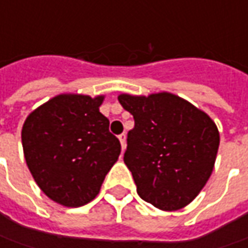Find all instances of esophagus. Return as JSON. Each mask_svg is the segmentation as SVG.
Listing matches in <instances>:
<instances>
[{
    "label": "esophagus",
    "instance_id": "esophagus-1",
    "mask_svg": "<svg viewBox=\"0 0 248 248\" xmlns=\"http://www.w3.org/2000/svg\"><path fill=\"white\" fill-rule=\"evenodd\" d=\"M119 139L120 143H121V149L125 150V148H127V135L125 134H121V135H119Z\"/></svg>",
    "mask_w": 248,
    "mask_h": 248
}]
</instances>
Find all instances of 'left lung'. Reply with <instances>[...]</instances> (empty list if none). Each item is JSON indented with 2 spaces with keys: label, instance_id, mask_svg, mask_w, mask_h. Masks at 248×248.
<instances>
[{
  "label": "left lung",
  "instance_id": "obj_1",
  "mask_svg": "<svg viewBox=\"0 0 248 248\" xmlns=\"http://www.w3.org/2000/svg\"><path fill=\"white\" fill-rule=\"evenodd\" d=\"M135 127L128 132L124 163L137 192L163 211L184 208L214 170L219 132L211 117L171 92L119 95Z\"/></svg>",
  "mask_w": 248,
  "mask_h": 248
}]
</instances>
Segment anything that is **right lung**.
Listing matches in <instances>:
<instances>
[{
    "mask_svg": "<svg viewBox=\"0 0 248 248\" xmlns=\"http://www.w3.org/2000/svg\"><path fill=\"white\" fill-rule=\"evenodd\" d=\"M103 95L62 93L33 110L22 128V145L35 184L64 207H81L99 193L117 161L120 140L99 111Z\"/></svg>",
    "mask_w": 248,
    "mask_h": 248,
    "instance_id": "right-lung-1",
    "label": "right lung"
}]
</instances>
